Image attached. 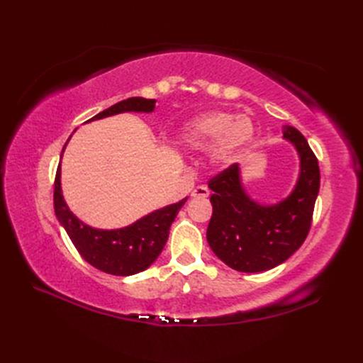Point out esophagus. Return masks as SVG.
<instances>
[{"instance_id": "34e87169", "label": "esophagus", "mask_w": 363, "mask_h": 363, "mask_svg": "<svg viewBox=\"0 0 363 363\" xmlns=\"http://www.w3.org/2000/svg\"><path fill=\"white\" fill-rule=\"evenodd\" d=\"M194 199H207L208 196V189L206 188V186H196V188L192 191L191 194Z\"/></svg>"}]
</instances>
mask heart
<instances>
[{
    "instance_id": "heart-1",
    "label": "heart",
    "mask_w": 363,
    "mask_h": 363,
    "mask_svg": "<svg viewBox=\"0 0 363 363\" xmlns=\"http://www.w3.org/2000/svg\"><path fill=\"white\" fill-rule=\"evenodd\" d=\"M252 119L225 111H211L192 118L180 131V144L188 150L208 148V159L218 167L235 163L255 140Z\"/></svg>"
}]
</instances>
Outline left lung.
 <instances>
[{"instance_id": "left-lung-1", "label": "left lung", "mask_w": 363, "mask_h": 363, "mask_svg": "<svg viewBox=\"0 0 363 363\" xmlns=\"http://www.w3.org/2000/svg\"><path fill=\"white\" fill-rule=\"evenodd\" d=\"M283 139L300 159L298 179L291 194L276 204H262L247 194L239 164L208 182L213 213L207 242L227 267L240 272L276 268L301 247L309 233L320 192V167L306 138L286 127Z\"/></svg>"}]
</instances>
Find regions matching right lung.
<instances>
[{
  "instance_id": "add662e5",
  "label": "right lung",
  "mask_w": 363,
  "mask_h": 363,
  "mask_svg": "<svg viewBox=\"0 0 363 363\" xmlns=\"http://www.w3.org/2000/svg\"><path fill=\"white\" fill-rule=\"evenodd\" d=\"M155 107L156 100H147L142 96L127 98V100L119 101L95 115L86 123L125 112L151 113L155 112ZM65 147L62 150L60 160ZM60 175L62 169L59 164L56 182H54V212H56L60 225L67 230L74 247L87 263H91L92 267L103 272L112 274V276H133V274L145 271L152 265V262L159 257L164 244H167L171 224L188 200L183 199L179 203L157 208V211L142 216L136 223L123 228H95L80 221L69 211L62 194Z\"/></svg>"
}]
</instances>
